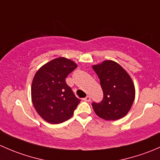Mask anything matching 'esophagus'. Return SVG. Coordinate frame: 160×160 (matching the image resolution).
<instances>
[{"label": "esophagus", "instance_id": "obj_1", "mask_svg": "<svg viewBox=\"0 0 160 160\" xmlns=\"http://www.w3.org/2000/svg\"><path fill=\"white\" fill-rule=\"evenodd\" d=\"M83 100L84 101H85V102H90V100H91V97L89 96V95H87L86 97H85V98H83Z\"/></svg>", "mask_w": 160, "mask_h": 160}]
</instances>
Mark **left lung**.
<instances>
[{"mask_svg": "<svg viewBox=\"0 0 160 160\" xmlns=\"http://www.w3.org/2000/svg\"><path fill=\"white\" fill-rule=\"evenodd\" d=\"M92 68L98 75L104 98L100 103H92L95 114L106 121H116L128 114L136 96L132 79L121 65L105 60Z\"/></svg>", "mask_w": 160, "mask_h": 160, "instance_id": "left-lung-1", "label": "left lung"}]
</instances>
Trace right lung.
<instances>
[{"label": "right lung", "instance_id": "obj_1", "mask_svg": "<svg viewBox=\"0 0 160 160\" xmlns=\"http://www.w3.org/2000/svg\"><path fill=\"white\" fill-rule=\"evenodd\" d=\"M77 64L65 57L56 58L36 72L31 84V100L36 112L47 122L59 124L72 118L81 100L65 78Z\"/></svg>", "mask_w": 160, "mask_h": 160}]
</instances>
